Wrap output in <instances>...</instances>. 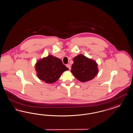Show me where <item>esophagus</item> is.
I'll use <instances>...</instances> for the list:
<instances>
[{"label":"esophagus","instance_id":"34e87169","mask_svg":"<svg viewBox=\"0 0 133 133\" xmlns=\"http://www.w3.org/2000/svg\"><path fill=\"white\" fill-rule=\"evenodd\" d=\"M66 67H67L69 70H71V65H70V64H67V65H66Z\"/></svg>","mask_w":133,"mask_h":133}]
</instances>
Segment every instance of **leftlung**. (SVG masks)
Listing matches in <instances>:
<instances>
[{"instance_id": "8db88e82", "label": "left lung", "mask_w": 133, "mask_h": 133, "mask_svg": "<svg viewBox=\"0 0 133 133\" xmlns=\"http://www.w3.org/2000/svg\"><path fill=\"white\" fill-rule=\"evenodd\" d=\"M71 72L77 80L85 82L93 79L98 74L97 64L95 61L79 54L73 59Z\"/></svg>"}]
</instances>
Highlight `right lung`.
<instances>
[{
	"instance_id": "add662e5",
	"label": "right lung",
	"mask_w": 133,
	"mask_h": 133,
	"mask_svg": "<svg viewBox=\"0 0 133 133\" xmlns=\"http://www.w3.org/2000/svg\"><path fill=\"white\" fill-rule=\"evenodd\" d=\"M35 69L37 77L49 84L55 82L64 71L69 70L61 59L51 55L39 60L35 65Z\"/></svg>"
}]
</instances>
